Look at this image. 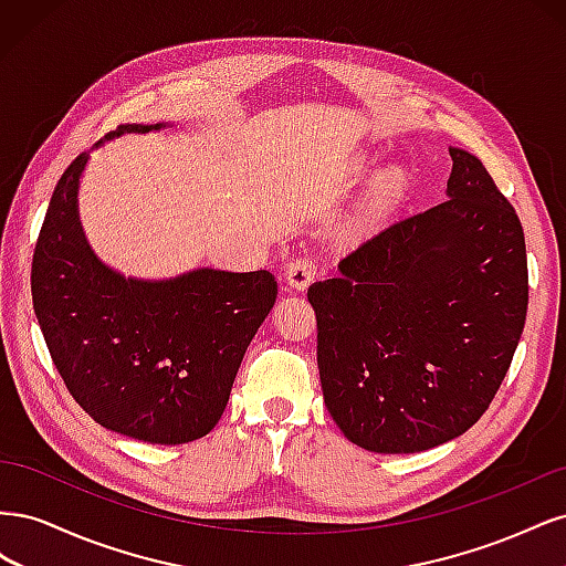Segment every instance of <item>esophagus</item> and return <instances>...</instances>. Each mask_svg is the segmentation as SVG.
<instances>
[{
  "mask_svg": "<svg viewBox=\"0 0 566 566\" xmlns=\"http://www.w3.org/2000/svg\"><path fill=\"white\" fill-rule=\"evenodd\" d=\"M316 276V264L312 260H306V256H300V260L290 262L285 266V281L293 290H306L310 283Z\"/></svg>",
  "mask_w": 566,
  "mask_h": 566,
  "instance_id": "obj_1",
  "label": "esophagus"
}]
</instances>
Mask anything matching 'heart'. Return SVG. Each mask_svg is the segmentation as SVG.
<instances>
[{"mask_svg": "<svg viewBox=\"0 0 566 566\" xmlns=\"http://www.w3.org/2000/svg\"><path fill=\"white\" fill-rule=\"evenodd\" d=\"M368 165H370L368 160L358 158V160L354 163L352 172H354V175H364L366 169H368ZM403 186H406V172H403L401 167H389V169H385V172H382L378 179H375V184H373V188H370L364 214H366V217H375L378 212L387 210L389 205L401 196Z\"/></svg>", "mask_w": 566, "mask_h": 566, "instance_id": "1", "label": "heart"}]
</instances>
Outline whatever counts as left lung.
<instances>
[{"instance_id":"8db88e82","label":"left lung","mask_w":566,"mask_h":566,"mask_svg":"<svg viewBox=\"0 0 566 566\" xmlns=\"http://www.w3.org/2000/svg\"><path fill=\"white\" fill-rule=\"evenodd\" d=\"M447 198L310 285L323 401L352 443L416 453L486 413L528 304L524 231L482 160L449 148Z\"/></svg>"}]
</instances>
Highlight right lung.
<instances>
[{
	"label": "right lung",
	"instance_id": "obj_1",
	"mask_svg": "<svg viewBox=\"0 0 566 566\" xmlns=\"http://www.w3.org/2000/svg\"><path fill=\"white\" fill-rule=\"evenodd\" d=\"M163 127L119 125L106 142ZM87 160L82 153L59 179L32 256V306L49 354L106 430L163 447L196 441L224 413L245 349L276 302V279L210 266L163 281L123 276L98 260L80 224Z\"/></svg>",
	"mask_w": 566,
	"mask_h": 566
}]
</instances>
